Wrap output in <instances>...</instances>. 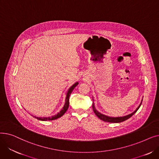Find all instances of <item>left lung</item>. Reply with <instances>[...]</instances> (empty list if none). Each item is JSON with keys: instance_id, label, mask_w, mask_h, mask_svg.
<instances>
[{"instance_id": "8db88e82", "label": "left lung", "mask_w": 159, "mask_h": 159, "mask_svg": "<svg viewBox=\"0 0 159 159\" xmlns=\"http://www.w3.org/2000/svg\"><path fill=\"white\" fill-rule=\"evenodd\" d=\"M142 101H143V100H142ZM142 101L140 104V105L138 106V107L137 108V109L135 110V111H133L132 113L128 115H126V116H120V117H110V116H106L101 113H99L95 107V106H94V103H93V105H92V107H93V111L94 113H95V115L98 116V117L104 121V122H111V123H119V122H123V121H125L127 119H129L131 116H133V115H134L137 111V110L139 109V107H140L141 104H142Z\"/></svg>"}]
</instances>
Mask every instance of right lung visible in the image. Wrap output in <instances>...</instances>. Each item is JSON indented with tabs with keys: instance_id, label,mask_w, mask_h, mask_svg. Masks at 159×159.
Here are the masks:
<instances>
[{
	"instance_id": "add662e5",
	"label": "right lung",
	"mask_w": 159,
	"mask_h": 159,
	"mask_svg": "<svg viewBox=\"0 0 159 159\" xmlns=\"http://www.w3.org/2000/svg\"><path fill=\"white\" fill-rule=\"evenodd\" d=\"M79 84V82H76L75 84H74L68 90V93L66 94V101H65V104L64 106V107H62V109L60 111V112H58L57 115L52 116V117H37V116H34L35 118H36L37 119L39 120H43V121H47V120H55L57 119L58 118L61 117V116L66 113V111L68 110V107H69V98H70V96L71 93V92L73 91V90L74 89V88L76 87L77 85Z\"/></svg>"
}]
</instances>
